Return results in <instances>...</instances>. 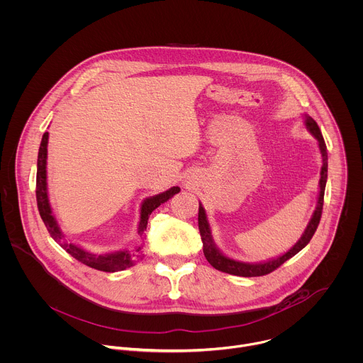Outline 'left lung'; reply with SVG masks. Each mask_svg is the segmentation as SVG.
Here are the masks:
<instances>
[{
    "instance_id": "obj_1",
    "label": "left lung",
    "mask_w": 363,
    "mask_h": 363,
    "mask_svg": "<svg viewBox=\"0 0 363 363\" xmlns=\"http://www.w3.org/2000/svg\"><path fill=\"white\" fill-rule=\"evenodd\" d=\"M307 128L313 133V135L318 140L320 143V150L323 154V168H321V179H320V198H318V205L317 209L313 215L311 222L308 223L304 235L301 236V239L294 245L293 249H290L286 255L266 262V263H259V264H250V263H242V262H236L232 260L226 256H223L216 246L213 245L212 236H211V229L206 220V215L203 208L199 205V212H198V226H199V233H201V239L203 243V255L206 257V260L209 262V264L212 267H215L219 272L228 273V274H233V276H242V277H260V276H266L270 274L272 272H274L276 269H279L283 263H286L289 259H291L293 256H296L300 250H303L310 240L313 239L320 220H321V215H323V206H324V192H325V185H327V178H328V152H327V145L323 137V133L318 127V124L315 123L314 118L307 117Z\"/></svg>"
}]
</instances>
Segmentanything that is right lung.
I'll return each mask as SVG.
<instances>
[{"label":"right lung","instance_id":"add662e5","mask_svg":"<svg viewBox=\"0 0 363 363\" xmlns=\"http://www.w3.org/2000/svg\"><path fill=\"white\" fill-rule=\"evenodd\" d=\"M48 133H43L42 135V141H40V147H39V152H38V169H36V203H38V211L39 215L48 229V232L50 233L52 239L60 245L62 249H65L72 257H74L77 262L100 270V272H106V273H114V272H120V270H125L131 266H134L137 262L143 260L144 257V239H143V233L147 229V222H148V216L151 215V212L158 208L161 203L167 202L169 198H172L175 194H178L181 189L178 186H172L171 189L158 194L155 196L147 198L143 202L141 206V219H140V225H138V233L140 238L143 239L134 249L131 250H118V252H113V253H106V255H94V253H89L83 249H80L79 246L69 243L63 239L55 218L52 216V211L48 202V192H46V154H48Z\"/></svg>","mask_w":363,"mask_h":363}]
</instances>
